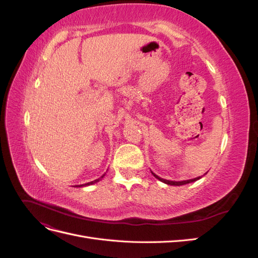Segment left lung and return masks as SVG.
<instances>
[{"mask_svg":"<svg viewBox=\"0 0 258 258\" xmlns=\"http://www.w3.org/2000/svg\"><path fill=\"white\" fill-rule=\"evenodd\" d=\"M151 172H152V171H151ZM152 174H153L156 178H158L159 181L163 182L165 184H168V185H174V186H179V185L188 184V183H191V182H195V181H198L199 178H201V177H202V176H198V177H195V178H192V179H187V181H178V182H175V181H169V179L161 178V177H159L157 174H155L154 172H152Z\"/></svg>","mask_w":258,"mask_h":258,"instance_id":"left-lung-1","label":"left lung"}]
</instances>
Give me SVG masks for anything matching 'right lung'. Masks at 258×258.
I'll return each instance as SVG.
<instances>
[{"instance_id":"obj_1","label":"right lung","mask_w":258,"mask_h":258,"mask_svg":"<svg viewBox=\"0 0 258 258\" xmlns=\"http://www.w3.org/2000/svg\"><path fill=\"white\" fill-rule=\"evenodd\" d=\"M103 176H104V174H103L102 176H101L100 178H98V179H95V181H92V182H89V183H86V184H83V185H79V186H77V185H76V187H83V186H88V185H92V184H95V183L99 182V181H100V179H101V178H102Z\"/></svg>"}]
</instances>
